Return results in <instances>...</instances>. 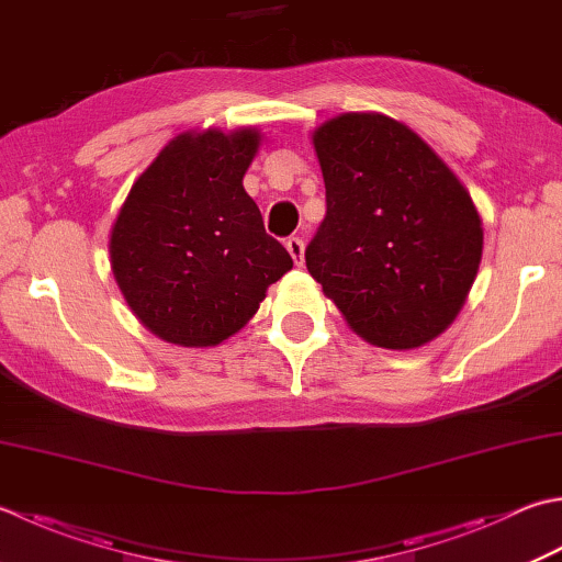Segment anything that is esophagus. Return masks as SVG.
I'll use <instances>...</instances> for the list:
<instances>
[{"label": "esophagus", "mask_w": 562, "mask_h": 562, "mask_svg": "<svg viewBox=\"0 0 562 562\" xmlns=\"http://www.w3.org/2000/svg\"><path fill=\"white\" fill-rule=\"evenodd\" d=\"M284 248L290 250V256H292V260H294V266H302V262H304V240H302V238H296V236H292V238L284 240Z\"/></svg>", "instance_id": "1"}]
</instances>
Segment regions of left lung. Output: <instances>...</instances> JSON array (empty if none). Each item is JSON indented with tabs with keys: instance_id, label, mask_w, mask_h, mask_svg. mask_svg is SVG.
<instances>
[{
	"instance_id": "1",
	"label": "left lung",
	"mask_w": 562,
	"mask_h": 562,
	"mask_svg": "<svg viewBox=\"0 0 562 562\" xmlns=\"http://www.w3.org/2000/svg\"><path fill=\"white\" fill-rule=\"evenodd\" d=\"M312 140L326 218L306 270L372 346L412 350L441 336L482 260L470 192L419 134L378 112L338 114Z\"/></svg>"
}]
</instances>
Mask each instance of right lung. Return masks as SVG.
Returning a JSON list of instances; mask_svg holds the SVG:
<instances>
[{
	"instance_id": "right-lung-1",
	"label": "right lung",
	"mask_w": 562,
	"mask_h": 562,
	"mask_svg": "<svg viewBox=\"0 0 562 562\" xmlns=\"http://www.w3.org/2000/svg\"><path fill=\"white\" fill-rule=\"evenodd\" d=\"M258 128L184 131L131 187L109 234V262L131 312L184 348L218 346L244 328L290 252L266 234L244 175Z\"/></svg>"
}]
</instances>
